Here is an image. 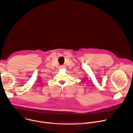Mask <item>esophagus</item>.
I'll return each mask as SVG.
<instances>
[{"label": "esophagus", "instance_id": "obj_1", "mask_svg": "<svg viewBox=\"0 0 133 133\" xmlns=\"http://www.w3.org/2000/svg\"><path fill=\"white\" fill-rule=\"evenodd\" d=\"M65 68V67L64 66H60V68Z\"/></svg>", "mask_w": 133, "mask_h": 133}]
</instances>
